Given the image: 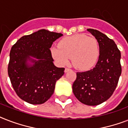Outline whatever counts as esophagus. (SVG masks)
<instances>
[{
    "label": "esophagus",
    "instance_id": "34e87169",
    "mask_svg": "<svg viewBox=\"0 0 128 128\" xmlns=\"http://www.w3.org/2000/svg\"><path fill=\"white\" fill-rule=\"evenodd\" d=\"M70 70H71V69H70V68H65V70H64V72H69V71H70Z\"/></svg>",
    "mask_w": 128,
    "mask_h": 128
}]
</instances>
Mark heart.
<instances>
[{
  "label": "heart",
  "instance_id": "b5f03b06",
  "mask_svg": "<svg viewBox=\"0 0 128 128\" xmlns=\"http://www.w3.org/2000/svg\"><path fill=\"white\" fill-rule=\"evenodd\" d=\"M52 58L60 65H66L72 57V64L80 70L93 68L99 59V42L95 37L77 34L60 40L58 47L50 49Z\"/></svg>",
  "mask_w": 128,
  "mask_h": 128
}]
</instances>
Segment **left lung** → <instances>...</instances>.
<instances>
[{
  "mask_svg": "<svg viewBox=\"0 0 128 128\" xmlns=\"http://www.w3.org/2000/svg\"><path fill=\"white\" fill-rule=\"evenodd\" d=\"M100 45V56L93 69L77 72L72 90L77 99L88 106H97L111 97L122 73L121 53L114 41L94 29H87Z\"/></svg>",
  "mask_w": 128,
  "mask_h": 128,
  "instance_id": "obj_1",
  "label": "left lung"
}]
</instances>
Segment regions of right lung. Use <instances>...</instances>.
<instances>
[{
	"label": "right lung",
	"instance_id": "add662e5",
	"mask_svg": "<svg viewBox=\"0 0 128 128\" xmlns=\"http://www.w3.org/2000/svg\"><path fill=\"white\" fill-rule=\"evenodd\" d=\"M62 36L61 33L42 29L21 37L11 48L8 74L15 92L24 101L42 104L54 93L64 68L54 66L50 48ZM28 60L33 64H29Z\"/></svg>",
	"mask_w": 128,
	"mask_h": 128
}]
</instances>
